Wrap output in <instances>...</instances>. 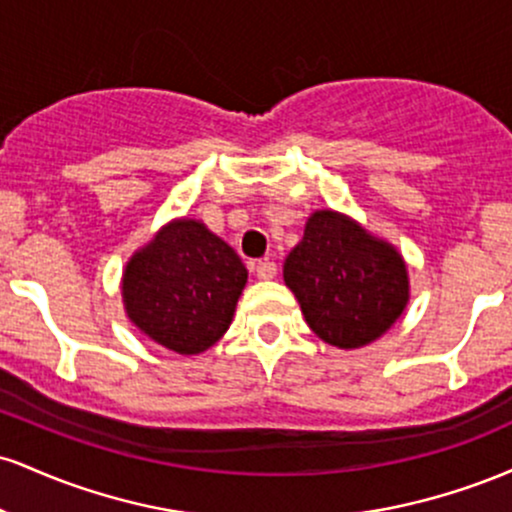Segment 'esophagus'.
I'll use <instances>...</instances> for the list:
<instances>
[{
  "label": "esophagus",
  "instance_id": "34e87169",
  "mask_svg": "<svg viewBox=\"0 0 512 512\" xmlns=\"http://www.w3.org/2000/svg\"><path fill=\"white\" fill-rule=\"evenodd\" d=\"M255 274H257V279H262V281L274 279V276H276V262H272V260H257L255 262Z\"/></svg>",
  "mask_w": 512,
  "mask_h": 512
}]
</instances>
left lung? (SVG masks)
Segmentation results:
<instances>
[{
  "instance_id": "obj_1",
  "label": "left lung",
  "mask_w": 512,
  "mask_h": 512,
  "mask_svg": "<svg viewBox=\"0 0 512 512\" xmlns=\"http://www.w3.org/2000/svg\"><path fill=\"white\" fill-rule=\"evenodd\" d=\"M305 322L339 349L378 339L409 298L407 267L392 245L368 236L337 211H315L284 264Z\"/></svg>"
}]
</instances>
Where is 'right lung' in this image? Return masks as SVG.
<instances>
[{
  "mask_svg": "<svg viewBox=\"0 0 512 512\" xmlns=\"http://www.w3.org/2000/svg\"><path fill=\"white\" fill-rule=\"evenodd\" d=\"M248 269L199 221H173L132 257L122 279L129 320L156 344L202 354L231 325Z\"/></svg>",
  "mask_w": 512,
  "mask_h": 512,
  "instance_id": "right-lung-1",
  "label": "right lung"
}]
</instances>
